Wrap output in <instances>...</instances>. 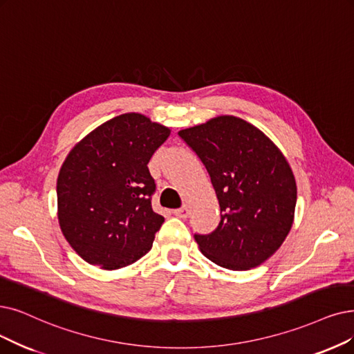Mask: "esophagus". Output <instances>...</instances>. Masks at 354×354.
<instances>
[{
    "instance_id": "obj_1",
    "label": "esophagus",
    "mask_w": 354,
    "mask_h": 354,
    "mask_svg": "<svg viewBox=\"0 0 354 354\" xmlns=\"http://www.w3.org/2000/svg\"><path fill=\"white\" fill-rule=\"evenodd\" d=\"M174 215L178 216V218H187V216L190 215V207H189L187 205L181 206L180 209H176V210H174Z\"/></svg>"
}]
</instances>
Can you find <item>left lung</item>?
<instances>
[{"instance_id": "8db88e82", "label": "left lung", "mask_w": 354, "mask_h": 354, "mask_svg": "<svg viewBox=\"0 0 354 354\" xmlns=\"http://www.w3.org/2000/svg\"><path fill=\"white\" fill-rule=\"evenodd\" d=\"M178 135L205 164L221 207L218 228L194 235L203 256L230 270L263 264L283 244L295 219L298 190L283 152L256 126L231 115Z\"/></svg>"}]
</instances>
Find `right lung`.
Listing matches in <instances>:
<instances>
[{
	"mask_svg": "<svg viewBox=\"0 0 354 354\" xmlns=\"http://www.w3.org/2000/svg\"><path fill=\"white\" fill-rule=\"evenodd\" d=\"M169 133L145 115L123 113L69 151L56 181L58 221L84 261L118 270L152 248L164 218L151 206L148 162Z\"/></svg>",
	"mask_w": 354,
	"mask_h": 354,
	"instance_id": "add662e5",
	"label": "right lung"
}]
</instances>
